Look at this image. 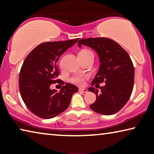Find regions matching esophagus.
<instances>
[{
	"instance_id": "obj_1",
	"label": "esophagus",
	"mask_w": 154,
	"mask_h": 154,
	"mask_svg": "<svg viewBox=\"0 0 154 154\" xmlns=\"http://www.w3.org/2000/svg\"><path fill=\"white\" fill-rule=\"evenodd\" d=\"M79 91L80 92H83V93H87L88 92V90L83 89V88H79Z\"/></svg>"
}]
</instances>
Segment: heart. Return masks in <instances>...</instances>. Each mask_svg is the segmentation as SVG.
Listing matches in <instances>:
<instances>
[{
  "label": "heart",
  "mask_w": 154,
  "mask_h": 154,
  "mask_svg": "<svg viewBox=\"0 0 154 154\" xmlns=\"http://www.w3.org/2000/svg\"><path fill=\"white\" fill-rule=\"evenodd\" d=\"M90 54H93V53L91 51L88 50V49H82L79 52L78 55H82L83 56H88ZM71 82L78 85H83L85 84V77L82 76V75H75L71 78Z\"/></svg>",
  "instance_id": "b5f03b06"
}]
</instances>
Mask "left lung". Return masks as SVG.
I'll return each instance as SVG.
<instances>
[{
  "instance_id": "8db88e82",
  "label": "left lung",
  "mask_w": 154,
  "mask_h": 154,
  "mask_svg": "<svg viewBox=\"0 0 154 154\" xmlns=\"http://www.w3.org/2000/svg\"><path fill=\"white\" fill-rule=\"evenodd\" d=\"M97 52L100 60L99 71L91 85L100 87V93L94 87L88 90L95 93L96 100L90 106L96 113L109 116L118 112L128 101L133 90L134 69L128 54L113 40L108 38H88L78 41Z\"/></svg>"
}]
</instances>
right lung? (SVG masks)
Segmentation results:
<instances>
[{"mask_svg":"<svg viewBox=\"0 0 154 154\" xmlns=\"http://www.w3.org/2000/svg\"><path fill=\"white\" fill-rule=\"evenodd\" d=\"M75 39L45 42L28 54L21 68L19 88L21 96L28 109L35 116L50 119L58 116L69 107L72 96L78 88L66 83L60 92L51 90L50 85L60 79L56 62L68 48L77 42Z\"/></svg>","mask_w":154,"mask_h":154,"instance_id":"right-lung-1","label":"right lung"}]
</instances>
